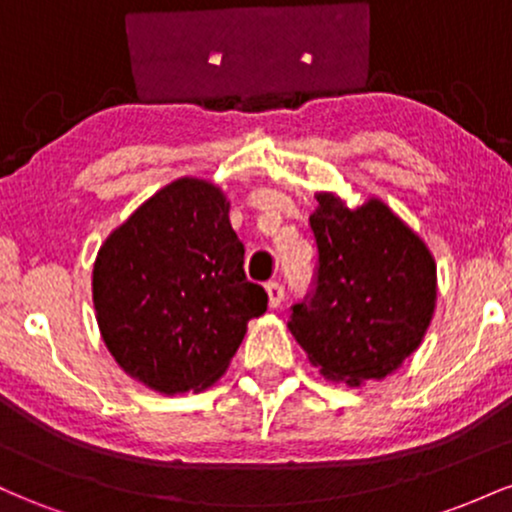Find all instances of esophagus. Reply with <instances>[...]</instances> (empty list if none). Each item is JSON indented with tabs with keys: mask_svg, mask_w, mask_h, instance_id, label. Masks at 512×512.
I'll return each mask as SVG.
<instances>
[{
	"mask_svg": "<svg viewBox=\"0 0 512 512\" xmlns=\"http://www.w3.org/2000/svg\"><path fill=\"white\" fill-rule=\"evenodd\" d=\"M264 289H267V296H269V308H279L281 301H284V286L276 284V281H269Z\"/></svg>",
	"mask_w": 512,
	"mask_h": 512,
	"instance_id": "34e87169",
	"label": "esophagus"
}]
</instances>
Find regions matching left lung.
I'll return each instance as SVG.
<instances>
[{"instance_id": "obj_1", "label": "left lung", "mask_w": 512, "mask_h": 512, "mask_svg": "<svg viewBox=\"0 0 512 512\" xmlns=\"http://www.w3.org/2000/svg\"><path fill=\"white\" fill-rule=\"evenodd\" d=\"M313 296L293 305L289 330L308 361L334 383L383 380L424 342L436 310V260L383 199L346 207L317 192Z\"/></svg>"}]
</instances>
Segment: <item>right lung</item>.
<instances>
[{"label": "right lung", "mask_w": 512, "mask_h": 512, "mask_svg": "<svg viewBox=\"0 0 512 512\" xmlns=\"http://www.w3.org/2000/svg\"><path fill=\"white\" fill-rule=\"evenodd\" d=\"M228 211L219 185L178 178L120 223L93 262L105 346L129 378L161 395L214 385L248 322L267 310Z\"/></svg>", "instance_id": "obj_1"}]
</instances>
